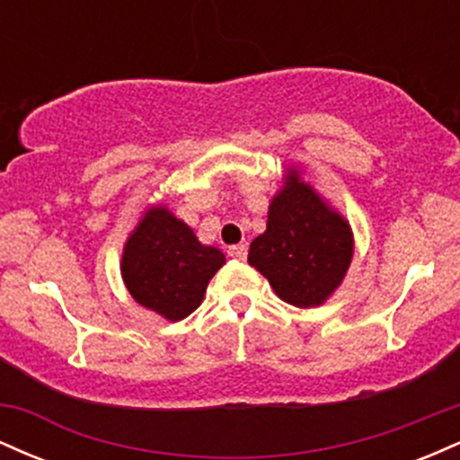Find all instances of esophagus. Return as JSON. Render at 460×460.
I'll return each instance as SVG.
<instances>
[{
	"label": "esophagus",
	"mask_w": 460,
	"mask_h": 460,
	"mask_svg": "<svg viewBox=\"0 0 460 460\" xmlns=\"http://www.w3.org/2000/svg\"><path fill=\"white\" fill-rule=\"evenodd\" d=\"M229 257H234V260H240L244 261L246 260V252H248V246L242 242V244H235V246H229Z\"/></svg>",
	"instance_id": "1"
}]
</instances>
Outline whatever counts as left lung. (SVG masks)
Segmentation results:
<instances>
[{
    "mask_svg": "<svg viewBox=\"0 0 460 460\" xmlns=\"http://www.w3.org/2000/svg\"><path fill=\"white\" fill-rule=\"evenodd\" d=\"M355 240L348 220L289 168L274 194L268 225L251 242L248 263L274 294L294 307H318L340 288L350 268Z\"/></svg>",
    "mask_w": 460,
    "mask_h": 460,
    "instance_id": "8db88e82",
    "label": "left lung"
}]
</instances>
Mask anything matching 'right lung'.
I'll return each mask as SVG.
<instances>
[{
    "mask_svg": "<svg viewBox=\"0 0 460 460\" xmlns=\"http://www.w3.org/2000/svg\"><path fill=\"white\" fill-rule=\"evenodd\" d=\"M223 263V251L200 244L183 220L153 205L125 242L120 274L136 303L177 322L203 303Z\"/></svg>",
    "mask_w": 460,
    "mask_h": 460,
    "instance_id": "add662e5",
    "label": "right lung"
}]
</instances>
